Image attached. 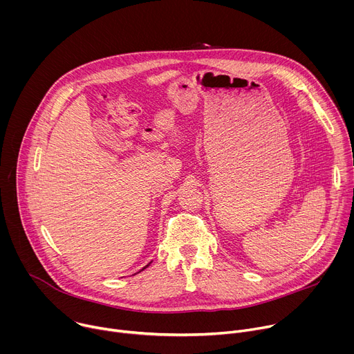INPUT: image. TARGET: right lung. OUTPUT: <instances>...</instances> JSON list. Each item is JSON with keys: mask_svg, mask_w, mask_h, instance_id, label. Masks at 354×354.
<instances>
[{"mask_svg": "<svg viewBox=\"0 0 354 354\" xmlns=\"http://www.w3.org/2000/svg\"><path fill=\"white\" fill-rule=\"evenodd\" d=\"M148 266H149V263H148V265H147V266H145V268H148ZM145 268H142V269H141V270H140V272H142V270H144V269H145Z\"/></svg>", "mask_w": 354, "mask_h": 354, "instance_id": "obj_1", "label": "right lung"}]
</instances>
